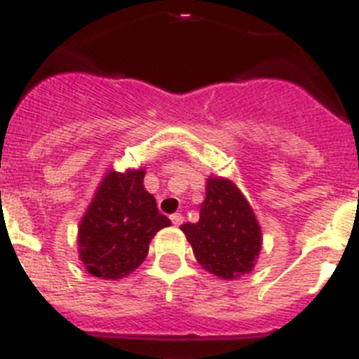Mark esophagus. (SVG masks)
<instances>
[{
  "label": "esophagus",
  "instance_id": "esophagus-1",
  "mask_svg": "<svg viewBox=\"0 0 359 359\" xmlns=\"http://www.w3.org/2000/svg\"><path fill=\"white\" fill-rule=\"evenodd\" d=\"M170 218H172L173 225H177V227L184 224V216L180 215V212H175V215H172V216H170Z\"/></svg>",
  "mask_w": 359,
  "mask_h": 359
}]
</instances>
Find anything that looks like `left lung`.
<instances>
[{
  "instance_id": "8db88e82",
  "label": "left lung",
  "mask_w": 359,
  "mask_h": 359,
  "mask_svg": "<svg viewBox=\"0 0 359 359\" xmlns=\"http://www.w3.org/2000/svg\"><path fill=\"white\" fill-rule=\"evenodd\" d=\"M180 229L208 272L234 279L248 273L261 250V229L240 189L225 179H209L196 224Z\"/></svg>"
}]
</instances>
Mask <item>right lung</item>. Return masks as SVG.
<instances>
[{
    "instance_id": "obj_1",
    "label": "right lung",
    "mask_w": 359,
    "mask_h": 359,
    "mask_svg": "<svg viewBox=\"0 0 359 359\" xmlns=\"http://www.w3.org/2000/svg\"><path fill=\"white\" fill-rule=\"evenodd\" d=\"M143 170L111 172L102 180L79 229L80 259L102 279H121L148 254L157 231L172 222L143 187Z\"/></svg>"
}]
</instances>
